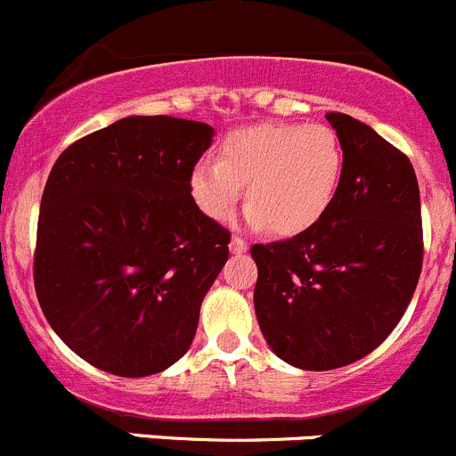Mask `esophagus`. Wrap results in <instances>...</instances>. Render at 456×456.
Returning a JSON list of instances; mask_svg holds the SVG:
<instances>
[{
  "mask_svg": "<svg viewBox=\"0 0 456 456\" xmlns=\"http://www.w3.org/2000/svg\"><path fill=\"white\" fill-rule=\"evenodd\" d=\"M248 250V244H246L244 240H240V237H232L231 240V253L232 255H241Z\"/></svg>",
  "mask_w": 456,
  "mask_h": 456,
  "instance_id": "esophagus-1",
  "label": "esophagus"
}]
</instances>
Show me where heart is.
<instances>
[{
	"mask_svg": "<svg viewBox=\"0 0 456 456\" xmlns=\"http://www.w3.org/2000/svg\"><path fill=\"white\" fill-rule=\"evenodd\" d=\"M345 154L329 125L268 123L225 136L216 163L190 172V192L206 216L225 221L246 185V221L281 237L311 231L331 210Z\"/></svg>",
	"mask_w": 456,
	"mask_h": 456,
	"instance_id": "obj_1",
	"label": "heart"
}]
</instances>
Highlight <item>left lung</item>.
I'll list each match as a JSON object with an SVG mask.
<instances>
[{"mask_svg":"<svg viewBox=\"0 0 456 456\" xmlns=\"http://www.w3.org/2000/svg\"><path fill=\"white\" fill-rule=\"evenodd\" d=\"M345 154L331 210L293 240L255 244V314L268 346L306 371L361 361L405 314L423 264L410 159L370 125L331 111Z\"/></svg>","mask_w":456,"mask_h":456,"instance_id":"left-lung-1","label":"left lung"}]
</instances>
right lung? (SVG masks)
<instances>
[{
	"instance_id": "right-lung-1",
	"label": "right lung",
	"mask_w": 456,
	"mask_h": 456,
	"mask_svg": "<svg viewBox=\"0 0 456 456\" xmlns=\"http://www.w3.org/2000/svg\"><path fill=\"white\" fill-rule=\"evenodd\" d=\"M212 136L197 120L127 116L73 142L51 170L37 300L64 345L107 374H159L192 345L231 244L190 192Z\"/></svg>"
}]
</instances>
